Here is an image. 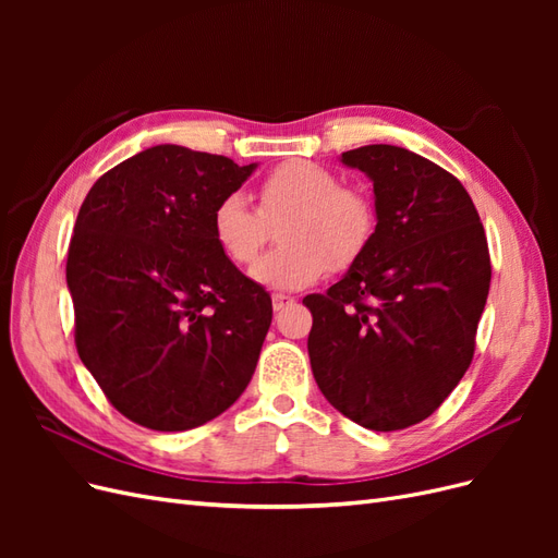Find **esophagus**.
Returning <instances> with one entry per match:
<instances>
[{
	"instance_id": "1",
	"label": "esophagus",
	"mask_w": 558,
	"mask_h": 558,
	"mask_svg": "<svg viewBox=\"0 0 558 558\" xmlns=\"http://www.w3.org/2000/svg\"><path fill=\"white\" fill-rule=\"evenodd\" d=\"M291 302H293V298L286 295V293H275V295H272V307H275V312H281L286 305H291Z\"/></svg>"
}]
</instances>
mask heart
Returning a JSON list of instances; mask_svg holds the SVG:
<instances>
[{
    "label": "heart",
    "mask_w": 558,
    "mask_h": 558,
    "mask_svg": "<svg viewBox=\"0 0 558 558\" xmlns=\"http://www.w3.org/2000/svg\"><path fill=\"white\" fill-rule=\"evenodd\" d=\"M279 248L251 267V279L275 291H300L324 279L328 269H347L375 238L377 214L369 197L347 189L328 167L289 160L258 183V209L230 193L211 211V238L234 265L256 260L272 228Z\"/></svg>",
    "instance_id": "obj_1"
}]
</instances>
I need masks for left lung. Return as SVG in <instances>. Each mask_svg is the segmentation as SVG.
I'll return each instance as SVG.
<instances>
[{
    "instance_id": "1",
    "label": "left lung",
    "mask_w": 558,
    "mask_h": 558,
    "mask_svg": "<svg viewBox=\"0 0 558 558\" xmlns=\"http://www.w3.org/2000/svg\"><path fill=\"white\" fill-rule=\"evenodd\" d=\"M375 189L377 228L344 279L302 305L320 393L369 430L428 418L475 353L492 258L463 183L440 165L391 144L342 154Z\"/></svg>"
}]
</instances>
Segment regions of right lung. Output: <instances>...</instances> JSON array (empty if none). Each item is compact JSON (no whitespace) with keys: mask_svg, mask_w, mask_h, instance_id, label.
<instances>
[{"mask_svg":"<svg viewBox=\"0 0 558 558\" xmlns=\"http://www.w3.org/2000/svg\"><path fill=\"white\" fill-rule=\"evenodd\" d=\"M253 170L160 144L116 165L83 199L66 253L74 342L134 424L202 426L253 377L272 298L211 238L216 202Z\"/></svg>","mask_w":558,"mask_h":558,"instance_id":"right-lung-1","label":"right lung"}]
</instances>
